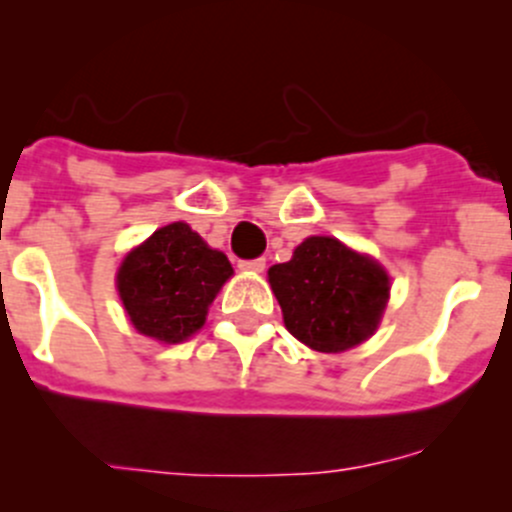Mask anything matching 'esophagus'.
<instances>
[{
  "instance_id": "esophagus-1",
  "label": "esophagus",
  "mask_w": 512,
  "mask_h": 512,
  "mask_svg": "<svg viewBox=\"0 0 512 512\" xmlns=\"http://www.w3.org/2000/svg\"><path fill=\"white\" fill-rule=\"evenodd\" d=\"M240 270L242 272H262L265 270V260H262V257H257V260H242Z\"/></svg>"
}]
</instances>
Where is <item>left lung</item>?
Returning a JSON list of instances; mask_svg holds the SVG:
<instances>
[{"label":"left lung","instance_id":"left-lung-1","mask_svg":"<svg viewBox=\"0 0 512 512\" xmlns=\"http://www.w3.org/2000/svg\"><path fill=\"white\" fill-rule=\"evenodd\" d=\"M267 277L289 334L327 354L354 349L376 332L391 289L374 257L327 235L307 237Z\"/></svg>","mask_w":512,"mask_h":512}]
</instances>
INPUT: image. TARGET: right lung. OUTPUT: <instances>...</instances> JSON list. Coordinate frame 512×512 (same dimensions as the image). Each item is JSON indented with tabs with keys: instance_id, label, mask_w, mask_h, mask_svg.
Instances as JSON below:
<instances>
[{
	"instance_id": "1",
	"label": "right lung",
	"mask_w": 512,
	"mask_h": 512,
	"mask_svg": "<svg viewBox=\"0 0 512 512\" xmlns=\"http://www.w3.org/2000/svg\"><path fill=\"white\" fill-rule=\"evenodd\" d=\"M232 277L230 260L190 230L170 223L123 257L116 275L133 327L163 344L193 337L220 287Z\"/></svg>"
}]
</instances>
